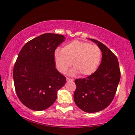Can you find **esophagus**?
I'll return each instance as SVG.
<instances>
[{
    "mask_svg": "<svg viewBox=\"0 0 135 135\" xmlns=\"http://www.w3.org/2000/svg\"><path fill=\"white\" fill-rule=\"evenodd\" d=\"M66 80H67L68 81H73L74 80L72 79H70V78L66 77Z\"/></svg>",
    "mask_w": 135,
    "mask_h": 135,
    "instance_id": "1",
    "label": "esophagus"
}]
</instances>
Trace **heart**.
<instances>
[{
	"mask_svg": "<svg viewBox=\"0 0 135 135\" xmlns=\"http://www.w3.org/2000/svg\"><path fill=\"white\" fill-rule=\"evenodd\" d=\"M102 59V51L96 44L74 40L66 44L62 50H56L55 61L57 69L64 73L72 65V75L80 73L82 76L90 75L98 68Z\"/></svg>",
	"mask_w": 135,
	"mask_h": 135,
	"instance_id": "1",
	"label": "heart"
}]
</instances>
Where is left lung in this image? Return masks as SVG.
<instances>
[{
    "label": "left lung",
    "instance_id": "8db88e82",
    "mask_svg": "<svg viewBox=\"0 0 135 135\" xmlns=\"http://www.w3.org/2000/svg\"><path fill=\"white\" fill-rule=\"evenodd\" d=\"M102 52V62L94 73L75 80L74 99L77 106L87 113H95L107 108L116 94L120 79L116 56L99 41L90 39Z\"/></svg>",
    "mask_w": 135,
    "mask_h": 135
}]
</instances>
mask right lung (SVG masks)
<instances>
[{
	"label": "right lung",
	"mask_w": 135,
	"mask_h": 135,
	"mask_svg": "<svg viewBox=\"0 0 135 135\" xmlns=\"http://www.w3.org/2000/svg\"><path fill=\"white\" fill-rule=\"evenodd\" d=\"M65 38L63 35L45 33L25 44L13 68L16 93L25 106L42 111L55 102L57 91L66 77L55 68V51Z\"/></svg>",
	"instance_id": "obj_1"
}]
</instances>
